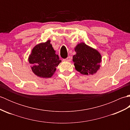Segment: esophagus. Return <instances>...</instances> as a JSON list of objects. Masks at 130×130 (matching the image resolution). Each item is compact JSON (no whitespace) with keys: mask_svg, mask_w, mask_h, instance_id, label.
Masks as SVG:
<instances>
[{"mask_svg":"<svg viewBox=\"0 0 130 130\" xmlns=\"http://www.w3.org/2000/svg\"><path fill=\"white\" fill-rule=\"evenodd\" d=\"M63 61H68V62H70L71 61V57L70 56H68L67 58H66V59H63Z\"/></svg>","mask_w":130,"mask_h":130,"instance_id":"1","label":"esophagus"}]
</instances>
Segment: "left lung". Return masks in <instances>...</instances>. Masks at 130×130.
I'll use <instances>...</instances> for the list:
<instances>
[{
  "label": "left lung",
  "mask_w": 130,
  "mask_h": 130,
  "mask_svg": "<svg viewBox=\"0 0 130 130\" xmlns=\"http://www.w3.org/2000/svg\"><path fill=\"white\" fill-rule=\"evenodd\" d=\"M76 54L73 57L75 69L83 75H93L100 68L102 56L100 53L82 42L75 47Z\"/></svg>",
  "instance_id": "8db88e82"
}]
</instances>
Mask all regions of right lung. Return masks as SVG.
Here are the masks:
<instances>
[{"label": "right lung", "instance_id": "obj_1", "mask_svg": "<svg viewBox=\"0 0 130 130\" xmlns=\"http://www.w3.org/2000/svg\"><path fill=\"white\" fill-rule=\"evenodd\" d=\"M31 69L35 75L43 78L53 75L56 67L61 62L50 43V40L38 44L32 49L28 57Z\"/></svg>", "mask_w": 130, "mask_h": 130}]
</instances>
